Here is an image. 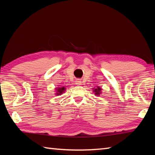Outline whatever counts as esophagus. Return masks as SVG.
Listing matches in <instances>:
<instances>
[{
  "instance_id": "1",
  "label": "esophagus",
  "mask_w": 155,
  "mask_h": 155,
  "mask_svg": "<svg viewBox=\"0 0 155 155\" xmlns=\"http://www.w3.org/2000/svg\"><path fill=\"white\" fill-rule=\"evenodd\" d=\"M75 82H76V84H78V85H80V84H81V83H81V81L79 80V79H77Z\"/></svg>"
}]
</instances>
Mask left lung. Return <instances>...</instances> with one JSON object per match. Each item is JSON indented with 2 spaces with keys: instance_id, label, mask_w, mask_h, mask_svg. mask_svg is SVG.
<instances>
[{
  "instance_id": "8db88e82",
  "label": "left lung",
  "mask_w": 155,
  "mask_h": 155,
  "mask_svg": "<svg viewBox=\"0 0 155 155\" xmlns=\"http://www.w3.org/2000/svg\"><path fill=\"white\" fill-rule=\"evenodd\" d=\"M93 91L94 93V94L96 96H100V94L102 93V88L99 87H97L96 88H93Z\"/></svg>"
}]
</instances>
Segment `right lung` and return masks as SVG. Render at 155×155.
<instances>
[{"label":"right lung","instance_id":"right-lung-1","mask_svg":"<svg viewBox=\"0 0 155 155\" xmlns=\"http://www.w3.org/2000/svg\"><path fill=\"white\" fill-rule=\"evenodd\" d=\"M55 91H56L55 94L57 95V96H58V95H61L62 93H64V91H66V88L64 87H58V88H55Z\"/></svg>","mask_w":155,"mask_h":155}]
</instances>
